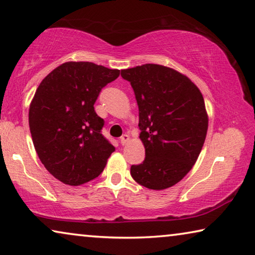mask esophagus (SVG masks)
I'll use <instances>...</instances> for the list:
<instances>
[{
    "label": "esophagus",
    "instance_id": "34e87169",
    "mask_svg": "<svg viewBox=\"0 0 255 255\" xmlns=\"http://www.w3.org/2000/svg\"><path fill=\"white\" fill-rule=\"evenodd\" d=\"M120 142H121V144H122V146H124V144L128 143V142H130V136H128V134H123V135L120 138Z\"/></svg>",
    "mask_w": 255,
    "mask_h": 255
}]
</instances>
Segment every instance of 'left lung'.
<instances>
[{
  "label": "left lung",
  "mask_w": 255,
  "mask_h": 255,
  "mask_svg": "<svg viewBox=\"0 0 255 255\" xmlns=\"http://www.w3.org/2000/svg\"><path fill=\"white\" fill-rule=\"evenodd\" d=\"M139 107L140 139L146 158L131 166L139 185L154 190L174 186L191 170L206 138L204 98L187 76L165 66L123 69Z\"/></svg>",
  "instance_id": "left-lung-1"
}]
</instances>
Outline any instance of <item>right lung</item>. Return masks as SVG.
Wrapping results in <instances>:
<instances>
[{
  "mask_svg": "<svg viewBox=\"0 0 255 255\" xmlns=\"http://www.w3.org/2000/svg\"><path fill=\"white\" fill-rule=\"evenodd\" d=\"M120 76L88 61H69L41 82L29 106V128L38 157L54 178L80 186L104 171L115 147L101 133L95 112L101 89Z\"/></svg>",
  "mask_w": 255,
  "mask_h": 255,
  "instance_id": "1",
  "label": "right lung"
}]
</instances>
